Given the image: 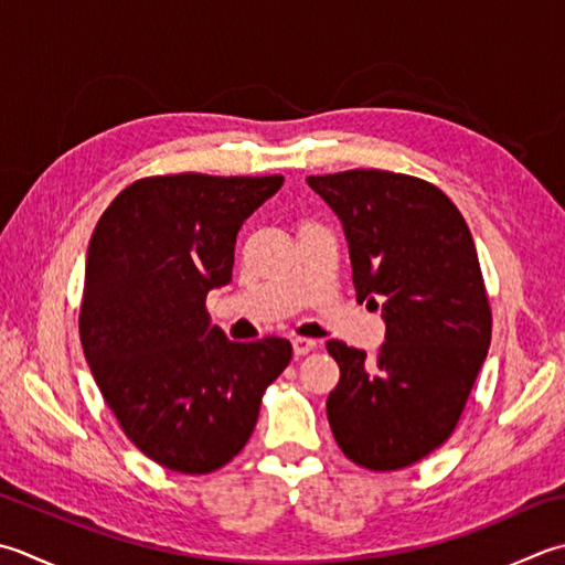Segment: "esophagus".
I'll return each mask as SVG.
<instances>
[{
  "label": "esophagus",
  "mask_w": 565,
  "mask_h": 565,
  "mask_svg": "<svg viewBox=\"0 0 565 565\" xmlns=\"http://www.w3.org/2000/svg\"><path fill=\"white\" fill-rule=\"evenodd\" d=\"M318 348L320 345L311 338H294V355H298V358H303V355H308V352H313Z\"/></svg>",
  "instance_id": "1"
}]
</instances>
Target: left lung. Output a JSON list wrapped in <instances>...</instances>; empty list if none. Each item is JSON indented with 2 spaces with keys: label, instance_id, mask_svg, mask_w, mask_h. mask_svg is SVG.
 <instances>
[{
  "label": "left lung",
  "instance_id": "obj_1",
  "mask_svg": "<svg viewBox=\"0 0 565 565\" xmlns=\"http://www.w3.org/2000/svg\"><path fill=\"white\" fill-rule=\"evenodd\" d=\"M348 239L358 301L382 303L377 358L330 340L340 382L328 422L342 452L399 470L452 434L488 358L492 316L470 230L450 198L377 169L308 175Z\"/></svg>",
  "mask_w": 565,
  "mask_h": 565
}]
</instances>
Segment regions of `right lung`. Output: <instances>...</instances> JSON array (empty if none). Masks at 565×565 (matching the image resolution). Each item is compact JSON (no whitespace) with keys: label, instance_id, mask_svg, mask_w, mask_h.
I'll return each mask as SVG.
<instances>
[{"label":"right lung","instance_id":"right-lung-1","mask_svg":"<svg viewBox=\"0 0 565 565\" xmlns=\"http://www.w3.org/2000/svg\"><path fill=\"white\" fill-rule=\"evenodd\" d=\"M281 175L179 173L131 183L93 232L85 262V360L127 438L159 466L223 468L257 426L291 342H230L205 296L232 281L237 232Z\"/></svg>","mask_w":565,"mask_h":565}]
</instances>
